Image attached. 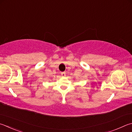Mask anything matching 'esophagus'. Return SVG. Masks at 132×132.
<instances>
[{
    "label": "esophagus",
    "instance_id": "obj_1",
    "mask_svg": "<svg viewBox=\"0 0 132 132\" xmlns=\"http://www.w3.org/2000/svg\"><path fill=\"white\" fill-rule=\"evenodd\" d=\"M61 75H62V77L66 76V73H65V72H62V73H61Z\"/></svg>",
    "mask_w": 132,
    "mask_h": 132
}]
</instances>
